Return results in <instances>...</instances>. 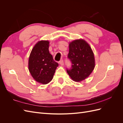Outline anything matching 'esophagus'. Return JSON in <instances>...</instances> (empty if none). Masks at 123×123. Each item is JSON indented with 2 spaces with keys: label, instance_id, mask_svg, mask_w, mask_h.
<instances>
[{
  "label": "esophagus",
  "instance_id": "obj_1",
  "mask_svg": "<svg viewBox=\"0 0 123 123\" xmlns=\"http://www.w3.org/2000/svg\"><path fill=\"white\" fill-rule=\"evenodd\" d=\"M59 64H60V65H61L62 66L64 65V61H63V59H61L60 62H59Z\"/></svg>",
  "mask_w": 123,
  "mask_h": 123
}]
</instances>
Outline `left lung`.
Returning a JSON list of instances; mask_svg holds the SVG:
<instances>
[{
    "instance_id": "1",
    "label": "left lung",
    "mask_w": 123,
    "mask_h": 123,
    "mask_svg": "<svg viewBox=\"0 0 123 123\" xmlns=\"http://www.w3.org/2000/svg\"><path fill=\"white\" fill-rule=\"evenodd\" d=\"M68 58L72 65L71 68H67V72L75 81H80L86 79L94 68L93 53L88 43L83 39L70 43Z\"/></svg>"
}]
</instances>
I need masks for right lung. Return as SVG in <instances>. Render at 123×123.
<instances>
[{
  "label": "right lung",
  "mask_w": 123,
  "mask_h": 123,
  "mask_svg": "<svg viewBox=\"0 0 123 123\" xmlns=\"http://www.w3.org/2000/svg\"><path fill=\"white\" fill-rule=\"evenodd\" d=\"M49 42L42 40L33 48L29 59V70L36 81L43 84L52 80L58 64L49 51Z\"/></svg>",
  "instance_id": "add662e5"
}]
</instances>
